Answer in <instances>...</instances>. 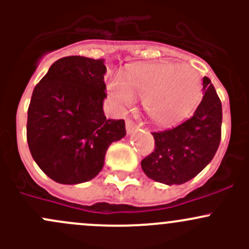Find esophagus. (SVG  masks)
<instances>
[{
  "label": "esophagus",
  "mask_w": 249,
  "mask_h": 249,
  "mask_svg": "<svg viewBox=\"0 0 249 249\" xmlns=\"http://www.w3.org/2000/svg\"><path fill=\"white\" fill-rule=\"evenodd\" d=\"M137 129H139V126H137L136 123L132 122L131 119L126 120V132L127 134H132V132L136 131Z\"/></svg>",
  "instance_id": "obj_1"
}]
</instances>
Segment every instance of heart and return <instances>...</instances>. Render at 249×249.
<instances>
[{"mask_svg": "<svg viewBox=\"0 0 249 249\" xmlns=\"http://www.w3.org/2000/svg\"><path fill=\"white\" fill-rule=\"evenodd\" d=\"M108 91L120 107L132 106L135 96L143 97L150 119L160 126H169L195 108L201 96V79L188 65L144 64L135 67L126 80H110Z\"/></svg>", "mask_w": 249, "mask_h": 249, "instance_id": "1", "label": "heart"}]
</instances>
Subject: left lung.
<instances>
[{
    "label": "left lung",
    "instance_id": "1",
    "mask_svg": "<svg viewBox=\"0 0 249 249\" xmlns=\"http://www.w3.org/2000/svg\"><path fill=\"white\" fill-rule=\"evenodd\" d=\"M152 135L154 152L141 161L150 179L183 184L199 175L213 159L222 137V102L210 78L203 77V97L192 118Z\"/></svg>",
    "mask_w": 249,
    "mask_h": 249
}]
</instances>
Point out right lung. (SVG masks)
<instances>
[{
    "label": "right lung",
    "mask_w": 249,
    "mask_h": 249,
    "mask_svg": "<svg viewBox=\"0 0 249 249\" xmlns=\"http://www.w3.org/2000/svg\"><path fill=\"white\" fill-rule=\"evenodd\" d=\"M102 59L66 56L50 66L32 92L26 137L49 178L79 184L99 175L109 144L126 135L123 119H107Z\"/></svg>",
    "instance_id": "1"
}]
</instances>
